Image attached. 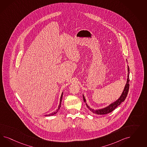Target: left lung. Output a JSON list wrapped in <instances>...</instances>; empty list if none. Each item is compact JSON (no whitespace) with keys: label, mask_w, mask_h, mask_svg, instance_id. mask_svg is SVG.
<instances>
[{"label":"left lung","mask_w":147,"mask_h":147,"mask_svg":"<svg viewBox=\"0 0 147 147\" xmlns=\"http://www.w3.org/2000/svg\"><path fill=\"white\" fill-rule=\"evenodd\" d=\"M128 78H127V84L125 86V88L122 92V93L121 94L120 97L118 100H117L115 102L112 103L110 105H109L108 107L106 108H104L103 109H98V110H94L93 109L90 108L88 106V105L86 103V105L87 107L89 109V110L91 111H92L94 114H98V115H104V114H107L108 113H109L112 111H113L116 107L118 106H119L121 103L123 102L125 99V98L127 96V94L129 91V66H128ZM83 98H84V101L86 102V99H85V96L83 95Z\"/></svg>","instance_id":"8db88e82"}]
</instances>
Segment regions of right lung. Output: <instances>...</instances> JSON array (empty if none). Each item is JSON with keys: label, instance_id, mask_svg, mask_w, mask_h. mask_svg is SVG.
Wrapping results in <instances>:
<instances>
[{"label": "right lung", "instance_id": "right-lung-1", "mask_svg": "<svg viewBox=\"0 0 147 147\" xmlns=\"http://www.w3.org/2000/svg\"><path fill=\"white\" fill-rule=\"evenodd\" d=\"M62 95H63V92H62V94H61V98H60V104H59V106H58V109L55 111H54V112H53L52 113H51V114H48V115H46L45 116H52L54 114H55L58 111H59V109H60V108L61 107V101H62Z\"/></svg>", "mask_w": 147, "mask_h": 147}]
</instances>
